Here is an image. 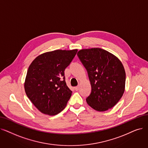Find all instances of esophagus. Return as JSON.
Wrapping results in <instances>:
<instances>
[{"label": "esophagus", "mask_w": 148, "mask_h": 148, "mask_svg": "<svg viewBox=\"0 0 148 148\" xmlns=\"http://www.w3.org/2000/svg\"><path fill=\"white\" fill-rule=\"evenodd\" d=\"M74 89H75V91H78V90L79 89V86H76V87L74 88Z\"/></svg>", "instance_id": "obj_1"}]
</instances>
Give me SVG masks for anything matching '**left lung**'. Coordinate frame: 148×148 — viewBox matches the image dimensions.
Listing matches in <instances>:
<instances>
[{"instance_id": "1", "label": "left lung", "mask_w": 148, "mask_h": 148, "mask_svg": "<svg viewBox=\"0 0 148 148\" xmlns=\"http://www.w3.org/2000/svg\"><path fill=\"white\" fill-rule=\"evenodd\" d=\"M87 70L91 92L86 102L97 111H105L116 105L125 92L126 73L117 57L99 48L83 49L77 53Z\"/></svg>"}]
</instances>
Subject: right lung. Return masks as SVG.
Segmentation results:
<instances>
[{"mask_svg": "<svg viewBox=\"0 0 148 148\" xmlns=\"http://www.w3.org/2000/svg\"><path fill=\"white\" fill-rule=\"evenodd\" d=\"M77 49H57L43 53L32 62L24 83L25 91L42 113L54 115L67 105L72 91L65 82V68Z\"/></svg>", "mask_w": 148, "mask_h": 148, "instance_id": "right-lung-1", "label": "right lung"}]
</instances>
